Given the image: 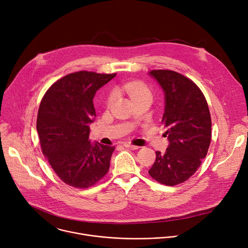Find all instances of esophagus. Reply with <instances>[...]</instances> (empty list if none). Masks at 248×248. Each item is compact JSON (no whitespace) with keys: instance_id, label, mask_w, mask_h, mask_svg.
I'll return each mask as SVG.
<instances>
[{"instance_id":"esophagus-1","label":"esophagus","mask_w":248,"mask_h":248,"mask_svg":"<svg viewBox=\"0 0 248 248\" xmlns=\"http://www.w3.org/2000/svg\"><path fill=\"white\" fill-rule=\"evenodd\" d=\"M123 146H124L125 148L132 149V150H137V149H139V148H140V147H138V146H134V145H132V144H130V143H124V144H123Z\"/></svg>"}]
</instances>
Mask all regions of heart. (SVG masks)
Instances as JSON below:
<instances>
[{"instance_id":"heart-1","label":"heart","mask_w":248,"mask_h":248,"mask_svg":"<svg viewBox=\"0 0 248 248\" xmlns=\"http://www.w3.org/2000/svg\"><path fill=\"white\" fill-rule=\"evenodd\" d=\"M123 90L128 95L131 97L132 100L139 99V98H151L152 99V91L150 88L145 84L144 81L141 80H133L126 82L123 85ZM115 98V93L113 92L110 93L107 97V105H111Z\"/></svg>"}]
</instances>
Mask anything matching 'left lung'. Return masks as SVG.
Wrapping results in <instances>:
<instances>
[{
    "label": "left lung",
    "mask_w": 248,
    "mask_h": 248,
    "mask_svg": "<svg viewBox=\"0 0 248 248\" xmlns=\"http://www.w3.org/2000/svg\"><path fill=\"white\" fill-rule=\"evenodd\" d=\"M164 91L166 109L161 123L168 130L167 152H155L149 170L153 179L168 186L188 180L206 157L212 138L207 100L195 82L171 70L150 72Z\"/></svg>",
    "instance_id": "1"
}]
</instances>
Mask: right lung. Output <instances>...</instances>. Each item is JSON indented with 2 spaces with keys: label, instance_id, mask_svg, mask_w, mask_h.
<instances>
[{
  "label": "right lung",
  "instance_id": "right-lung-1",
  "mask_svg": "<svg viewBox=\"0 0 248 248\" xmlns=\"http://www.w3.org/2000/svg\"><path fill=\"white\" fill-rule=\"evenodd\" d=\"M116 74L79 71L47 90L37 114L41 151L54 172L75 188H89L108 172L114 146L89 141L90 123L96 116L93 99Z\"/></svg>",
  "mask_w": 248,
  "mask_h": 248
}]
</instances>
